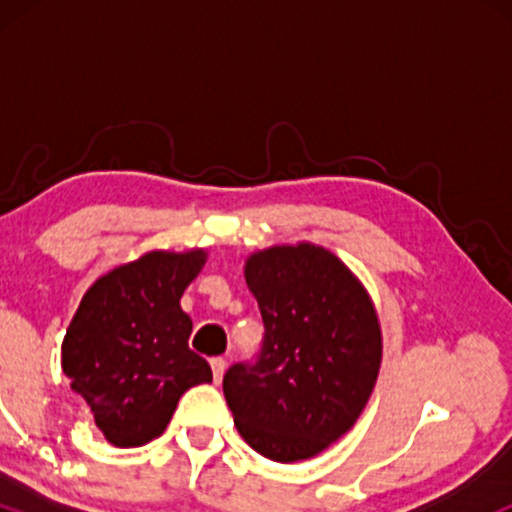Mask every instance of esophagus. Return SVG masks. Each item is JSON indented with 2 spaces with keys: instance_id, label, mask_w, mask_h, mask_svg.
<instances>
[{
  "instance_id": "obj_1",
  "label": "esophagus",
  "mask_w": 512,
  "mask_h": 512,
  "mask_svg": "<svg viewBox=\"0 0 512 512\" xmlns=\"http://www.w3.org/2000/svg\"><path fill=\"white\" fill-rule=\"evenodd\" d=\"M211 373H214V383L219 385L223 373H226V358H221V356L211 358Z\"/></svg>"
}]
</instances>
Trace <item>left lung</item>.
<instances>
[{"label": "left lung", "instance_id": "1", "mask_svg": "<svg viewBox=\"0 0 512 512\" xmlns=\"http://www.w3.org/2000/svg\"><path fill=\"white\" fill-rule=\"evenodd\" d=\"M245 281L264 337L252 361L226 370L223 395L252 450L308 460L366 407L383 356L378 315L346 264L317 245L257 252Z\"/></svg>", "mask_w": 512, "mask_h": 512}]
</instances>
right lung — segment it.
I'll return each mask as SVG.
<instances>
[{"label": "right lung", "mask_w": 512, "mask_h": 512, "mask_svg": "<svg viewBox=\"0 0 512 512\" xmlns=\"http://www.w3.org/2000/svg\"><path fill=\"white\" fill-rule=\"evenodd\" d=\"M202 250L149 252L113 269L81 298L62 342V370L117 448L166 431L182 392L211 383V368L187 346L190 315L180 298L202 269Z\"/></svg>", "instance_id": "1"}]
</instances>
